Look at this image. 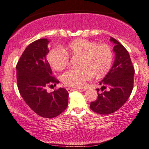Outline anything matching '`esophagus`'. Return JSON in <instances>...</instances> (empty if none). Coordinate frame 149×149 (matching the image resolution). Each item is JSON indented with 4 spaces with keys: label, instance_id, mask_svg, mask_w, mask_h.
<instances>
[{
    "label": "esophagus",
    "instance_id": "esophagus-1",
    "mask_svg": "<svg viewBox=\"0 0 149 149\" xmlns=\"http://www.w3.org/2000/svg\"><path fill=\"white\" fill-rule=\"evenodd\" d=\"M66 90H67L68 92L70 93L71 91H74V90H79V91H80V90H81V89H72V88H66Z\"/></svg>",
    "mask_w": 149,
    "mask_h": 149
}]
</instances>
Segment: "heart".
<instances>
[{"label": "heart", "mask_w": 149, "mask_h": 149, "mask_svg": "<svg viewBox=\"0 0 149 149\" xmlns=\"http://www.w3.org/2000/svg\"><path fill=\"white\" fill-rule=\"evenodd\" d=\"M72 56H80L79 69H70L62 75V81L68 86L84 87L94 74L100 77L107 74L112 64L113 54L107 45L99 44L87 39H79L72 41L66 48ZM50 65L56 70H62L68 64L69 56L64 50L54 48L47 56Z\"/></svg>", "instance_id": "heart-1"}]
</instances>
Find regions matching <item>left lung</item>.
I'll list each match as a JSON object with an SVG mask.
<instances>
[{"mask_svg": "<svg viewBox=\"0 0 149 149\" xmlns=\"http://www.w3.org/2000/svg\"><path fill=\"white\" fill-rule=\"evenodd\" d=\"M110 42L114 44V63L110 71L99 85H102L101 93H98L97 99L91 102L90 108L100 114H110L118 110L129 99L133 87L135 70L129 52L116 39L111 37ZM99 93V89H97Z\"/></svg>", "mask_w": 149, "mask_h": 149, "instance_id": "obj_1", "label": "left lung"}]
</instances>
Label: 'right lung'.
<instances>
[{
    "label": "right lung",
    "instance_id": "obj_1",
    "mask_svg": "<svg viewBox=\"0 0 149 149\" xmlns=\"http://www.w3.org/2000/svg\"><path fill=\"white\" fill-rule=\"evenodd\" d=\"M49 42L47 39H40L29 45L17 62L16 75L17 87L26 104L40 116L52 118L67 108L69 94L64 88L51 93L45 89L47 85L59 83L52 76L47 60Z\"/></svg>",
    "mask_w": 149,
    "mask_h": 149
}]
</instances>
